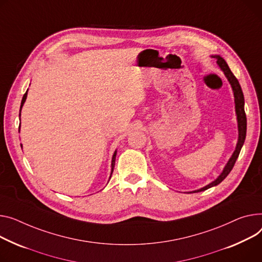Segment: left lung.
Here are the masks:
<instances>
[{"mask_svg": "<svg viewBox=\"0 0 262 262\" xmlns=\"http://www.w3.org/2000/svg\"><path fill=\"white\" fill-rule=\"evenodd\" d=\"M213 58L217 59V64L220 67L221 71L223 72L224 76L228 79V81L230 82L232 90L234 93V99H235V112H236V116H237V123H238V141L235 147V150L233 152V155L231 156V158L229 159L228 163L225 164L223 170L221 171L220 175L217 177V179H215L214 181H212L210 184H207L199 189L193 190V191H188V193H198V191H203L207 188H211L213 186L218 185L220 182H222L226 176L229 175L231 172V170L233 169L235 162L238 158V156L240 154L241 147L243 146V143H245L246 140V136H247V116H246V112H245V97H243V93L241 90V86L238 82V80L236 79V77L233 75V73L231 72V69L229 67V65L226 64L225 60L216 55V56H212ZM187 193V194H188Z\"/></svg>", "mask_w": 262, "mask_h": 262, "instance_id": "left-lung-1", "label": "left lung"}]
</instances>
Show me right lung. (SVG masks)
<instances>
[{"label": "right lung", "mask_w": 262, "mask_h": 262, "mask_svg": "<svg viewBox=\"0 0 262 262\" xmlns=\"http://www.w3.org/2000/svg\"><path fill=\"white\" fill-rule=\"evenodd\" d=\"M27 92H28V90H27V91H26V93L24 94L23 99H22V102H21V107H20V115H19V117H21V110H22V107H23V105H24V103H25V101H26V98H27ZM20 126H21V123H20ZM20 126H19V133H20ZM21 147H22V144H21ZM116 155H117V150H115V152H114V155H113V159H112V172H111L110 179H111V177H112V173H113V171H114L115 161H116Z\"/></svg>", "instance_id": "add662e5"}]
</instances>
